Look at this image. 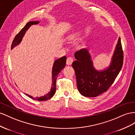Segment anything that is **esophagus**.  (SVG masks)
<instances>
[{
  "label": "esophagus",
  "mask_w": 135,
  "mask_h": 135,
  "mask_svg": "<svg viewBox=\"0 0 135 135\" xmlns=\"http://www.w3.org/2000/svg\"><path fill=\"white\" fill-rule=\"evenodd\" d=\"M73 61H74V58H73L72 57L70 56V57H67V61H66L67 64H68V65H71V64H72Z\"/></svg>",
  "instance_id": "34e87169"
}]
</instances>
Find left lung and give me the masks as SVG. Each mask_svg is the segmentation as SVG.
Instances as JSON below:
<instances>
[{
	"label": "left lung",
	"instance_id": "8db88e82",
	"mask_svg": "<svg viewBox=\"0 0 135 135\" xmlns=\"http://www.w3.org/2000/svg\"><path fill=\"white\" fill-rule=\"evenodd\" d=\"M123 57L120 37L111 63L104 71L95 70L90 54L86 49L76 51L75 54L76 60L72 65L75 71L77 86L80 94L85 97H94L108 90L121 70Z\"/></svg>",
	"mask_w": 135,
	"mask_h": 135
}]
</instances>
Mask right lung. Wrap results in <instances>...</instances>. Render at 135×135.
I'll return each instance as SVG.
<instances>
[{
	"label": "right lung",
	"instance_id": "1",
	"mask_svg": "<svg viewBox=\"0 0 135 135\" xmlns=\"http://www.w3.org/2000/svg\"><path fill=\"white\" fill-rule=\"evenodd\" d=\"M39 23L38 21H30L28 22L25 25V26L23 28L20 32H18L17 35L15 36L14 40L12 42V45H11V49H13L15 46H16L18 44L20 43V42L22 40V38L25 34V32L27 30L29 29V27L33 25H36ZM66 59L67 57L65 56H64L63 57H60V58L57 59L55 61L54 63L53 68H52V86L51 88L50 91L44 95V97H36V98H33L32 96H30L28 94H26L29 97L31 98L32 99H34L35 100H37V101H46V100L50 99L53 97V95H54L56 90V78L57 75L59 74V73L63 70L64 68L65 64H66Z\"/></svg>",
	"mask_w": 135,
	"mask_h": 135
}]
</instances>
